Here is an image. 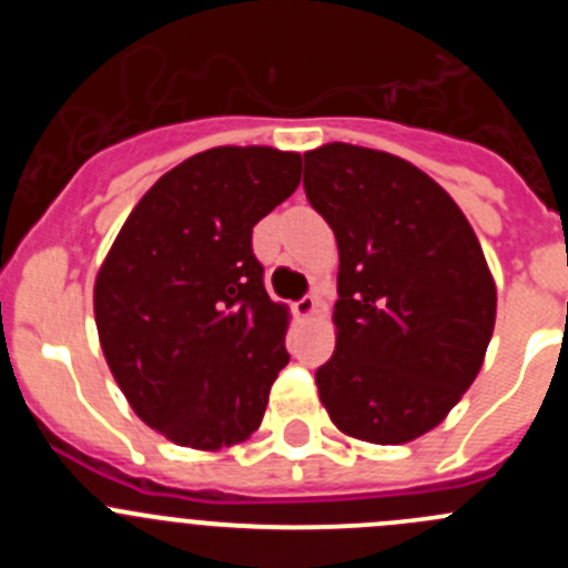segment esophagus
<instances>
[{
	"label": "esophagus",
	"mask_w": 568,
	"mask_h": 568,
	"mask_svg": "<svg viewBox=\"0 0 568 568\" xmlns=\"http://www.w3.org/2000/svg\"><path fill=\"white\" fill-rule=\"evenodd\" d=\"M315 310H318V298H315L313 293L310 295H304V298H298L293 304V313H295V318H301V321H307V318H313L315 315Z\"/></svg>",
	"instance_id": "1"
}]
</instances>
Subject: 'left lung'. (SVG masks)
I'll list each match as a JSON object with an SVG mask.
<instances>
[{
    "label": "left lung",
    "mask_w": 568,
    "mask_h": 568,
    "mask_svg": "<svg viewBox=\"0 0 568 568\" xmlns=\"http://www.w3.org/2000/svg\"><path fill=\"white\" fill-rule=\"evenodd\" d=\"M304 193L341 258L321 404L341 433L406 444L446 418L484 364L498 295L478 235L440 184L381 150H310Z\"/></svg>",
    "instance_id": "1"
}]
</instances>
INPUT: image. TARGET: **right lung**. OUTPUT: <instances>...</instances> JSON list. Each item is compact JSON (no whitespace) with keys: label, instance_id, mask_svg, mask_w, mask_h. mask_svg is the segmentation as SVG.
Instances as JSON below:
<instances>
[{"label":"right lung","instance_id":"right-lung-1","mask_svg":"<svg viewBox=\"0 0 568 568\" xmlns=\"http://www.w3.org/2000/svg\"><path fill=\"white\" fill-rule=\"evenodd\" d=\"M298 182V153L190 155L142 195L99 270L93 310L110 373L173 444L222 449L264 418L290 361L287 307L264 290L253 227Z\"/></svg>","mask_w":568,"mask_h":568}]
</instances>
